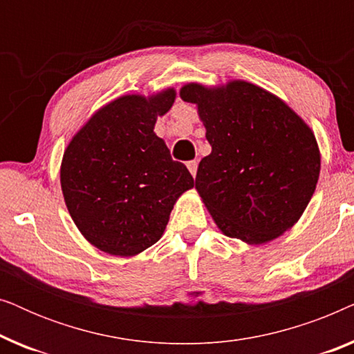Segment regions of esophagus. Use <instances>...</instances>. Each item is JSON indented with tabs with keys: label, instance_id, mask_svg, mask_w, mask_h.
<instances>
[{
	"label": "esophagus",
	"instance_id": "1",
	"mask_svg": "<svg viewBox=\"0 0 354 354\" xmlns=\"http://www.w3.org/2000/svg\"><path fill=\"white\" fill-rule=\"evenodd\" d=\"M187 167H188V171H190L192 176L195 177V176H196V171H198V162H196V161L187 162Z\"/></svg>",
	"mask_w": 354,
	"mask_h": 354
}]
</instances>
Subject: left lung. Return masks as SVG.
Segmentation results:
<instances>
[{
  "mask_svg": "<svg viewBox=\"0 0 354 354\" xmlns=\"http://www.w3.org/2000/svg\"><path fill=\"white\" fill-rule=\"evenodd\" d=\"M195 103L212 151L196 172V190L225 235L270 241L299 219L311 200L321 156L311 129L277 96L248 82L180 90Z\"/></svg>",
  "mask_w": 354,
  "mask_h": 354,
  "instance_id": "8db88e82",
  "label": "left lung"
}]
</instances>
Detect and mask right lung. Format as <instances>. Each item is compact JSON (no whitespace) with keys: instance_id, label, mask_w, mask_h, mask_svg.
<instances>
[{"instance_id":"add662e5","label":"right lung","mask_w":354,"mask_h":354,"mask_svg":"<svg viewBox=\"0 0 354 354\" xmlns=\"http://www.w3.org/2000/svg\"><path fill=\"white\" fill-rule=\"evenodd\" d=\"M176 91L151 98L127 95L101 108L72 138L61 188L82 235L104 253L133 256L156 243L176 200L193 187L185 164L174 161L153 132Z\"/></svg>"}]
</instances>
